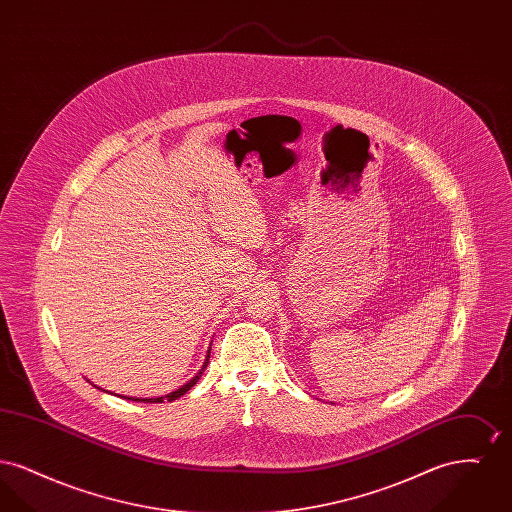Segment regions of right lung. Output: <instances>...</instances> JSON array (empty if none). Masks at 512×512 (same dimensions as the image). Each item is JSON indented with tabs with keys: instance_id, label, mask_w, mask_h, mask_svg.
<instances>
[{
	"instance_id": "1",
	"label": "right lung",
	"mask_w": 512,
	"mask_h": 512,
	"mask_svg": "<svg viewBox=\"0 0 512 512\" xmlns=\"http://www.w3.org/2000/svg\"><path fill=\"white\" fill-rule=\"evenodd\" d=\"M209 357H211V355H207V359H205V363H203V368H207ZM203 368H201V372H199L195 378H192V380H190L186 386H182L180 390L172 391V393L165 395V397H155V399H134V397H124V399H132V401H144V403H163L165 399H167V401H174V399H178L180 395H184L186 391H190L192 388H194L195 382H197V380H199V376L203 374Z\"/></svg>"
}]
</instances>
